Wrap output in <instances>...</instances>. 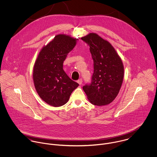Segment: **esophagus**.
I'll return each instance as SVG.
<instances>
[{
  "label": "esophagus",
  "instance_id": "1",
  "mask_svg": "<svg viewBox=\"0 0 157 157\" xmlns=\"http://www.w3.org/2000/svg\"><path fill=\"white\" fill-rule=\"evenodd\" d=\"M82 82H83V80L82 78H80L77 80V83L79 84V85H81L82 83Z\"/></svg>",
  "mask_w": 157,
  "mask_h": 157
}]
</instances>
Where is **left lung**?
<instances>
[{"label": "left lung", "mask_w": 157, "mask_h": 157, "mask_svg": "<svg viewBox=\"0 0 157 157\" xmlns=\"http://www.w3.org/2000/svg\"><path fill=\"white\" fill-rule=\"evenodd\" d=\"M82 40L89 45L94 62L90 83L83 89L92 104L108 105L117 96L123 83L122 61L112 45L97 34L90 33Z\"/></svg>", "instance_id": "obj_1"}]
</instances>
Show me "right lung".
Instances as JSON below:
<instances>
[{
    "label": "right lung",
    "mask_w": 157,
    "mask_h": 157,
    "mask_svg": "<svg viewBox=\"0 0 157 157\" xmlns=\"http://www.w3.org/2000/svg\"><path fill=\"white\" fill-rule=\"evenodd\" d=\"M76 39L59 34L40 52L33 69V80L40 97L48 105L59 107L66 104L78 84L63 69L67 54L76 44Z\"/></svg>",
    "instance_id": "right-lung-1"
}]
</instances>
